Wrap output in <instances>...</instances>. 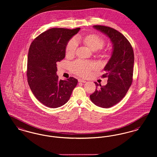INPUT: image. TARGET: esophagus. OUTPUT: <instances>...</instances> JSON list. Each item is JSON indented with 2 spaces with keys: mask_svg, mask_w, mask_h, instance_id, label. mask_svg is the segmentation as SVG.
Segmentation results:
<instances>
[{
  "mask_svg": "<svg viewBox=\"0 0 157 157\" xmlns=\"http://www.w3.org/2000/svg\"><path fill=\"white\" fill-rule=\"evenodd\" d=\"M78 82H84H84H86V80H83V79H81V78L78 79Z\"/></svg>",
  "mask_w": 157,
  "mask_h": 157,
  "instance_id": "esophagus-1",
  "label": "esophagus"
}]
</instances>
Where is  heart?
<instances>
[{
    "instance_id": "heart-1",
    "label": "heart",
    "mask_w": 157,
    "mask_h": 157,
    "mask_svg": "<svg viewBox=\"0 0 157 157\" xmlns=\"http://www.w3.org/2000/svg\"><path fill=\"white\" fill-rule=\"evenodd\" d=\"M84 43L93 51H98L103 48L105 45V40L98 34L92 33L86 36L83 38ZM77 48V42L75 38H71L67 42L66 48V54L67 56H74ZM96 66L90 62L82 60H77L70 65L71 71L75 75L80 76H87L90 71L94 69Z\"/></svg>"
}]
</instances>
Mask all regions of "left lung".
<instances>
[{
  "label": "left lung",
  "mask_w": 157,
  "mask_h": 157,
  "mask_svg": "<svg viewBox=\"0 0 157 157\" xmlns=\"http://www.w3.org/2000/svg\"><path fill=\"white\" fill-rule=\"evenodd\" d=\"M93 28L110 38L113 44V51L111 58L104 68L106 73L102 75L103 77H108L107 84L102 86L94 82L97 88L90 98L96 106L109 108L124 98L132 84L134 54L130 42L117 30L101 25H94Z\"/></svg>",
  "instance_id": "obj_1"
}]
</instances>
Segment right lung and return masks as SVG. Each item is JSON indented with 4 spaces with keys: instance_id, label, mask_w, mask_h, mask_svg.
Listing matches in <instances>:
<instances>
[{
    "instance_id": "right-lung-1",
    "label": "right lung",
    "mask_w": 157,
    "mask_h": 157,
    "mask_svg": "<svg viewBox=\"0 0 157 157\" xmlns=\"http://www.w3.org/2000/svg\"><path fill=\"white\" fill-rule=\"evenodd\" d=\"M80 28H54L41 33L31 44L26 75L33 95L44 105L61 107L68 101L78 81L74 77L58 79L57 63L65 58L67 44Z\"/></svg>"
}]
</instances>
